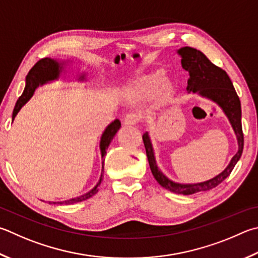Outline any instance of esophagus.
<instances>
[{
	"label": "esophagus",
	"instance_id": "obj_1",
	"mask_svg": "<svg viewBox=\"0 0 258 258\" xmlns=\"http://www.w3.org/2000/svg\"><path fill=\"white\" fill-rule=\"evenodd\" d=\"M140 118H141V116H140V115L131 113V114H127L124 117L123 124L124 125H135V124L139 123Z\"/></svg>",
	"mask_w": 258,
	"mask_h": 258
}]
</instances>
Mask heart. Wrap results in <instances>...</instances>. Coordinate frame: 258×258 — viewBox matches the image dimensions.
Returning a JSON list of instances; mask_svg holds the SVG:
<instances>
[{"label":"heart","instance_id":"b5f03b06","mask_svg":"<svg viewBox=\"0 0 258 258\" xmlns=\"http://www.w3.org/2000/svg\"><path fill=\"white\" fill-rule=\"evenodd\" d=\"M167 77L161 71L147 74L138 79L131 88V93L141 99H148L167 87Z\"/></svg>","mask_w":258,"mask_h":258}]
</instances>
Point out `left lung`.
<instances>
[{"mask_svg":"<svg viewBox=\"0 0 258 258\" xmlns=\"http://www.w3.org/2000/svg\"><path fill=\"white\" fill-rule=\"evenodd\" d=\"M178 54L181 57V67L189 73V79L187 81V91L198 92L200 96L209 98L210 100L218 104L223 113L228 117L232 126L238 141V152L233 156L230 163L222 172L212 179L207 181L198 182V184H179L170 180L159 170L156 158L152 148L151 140L149 133L143 134V143L147 151L150 169L152 171L153 177L163 188L172 191L176 194L191 195L199 191H207L217 187L219 184L226 179L231 174L236 163L239 160L243 149V134L241 127V106L237 92L233 88V84L227 72L221 68L214 65L205 56L202 51L191 47H181L178 49Z\"/></svg>","mask_w":258,"mask_h":258,"instance_id":"1","label":"left lung"}]
</instances>
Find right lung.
Returning a JSON list of instances; mask_svg holds the SVG:
<instances>
[{"instance_id": "1", "label": "right lung", "mask_w": 258, "mask_h": 258, "mask_svg": "<svg viewBox=\"0 0 258 258\" xmlns=\"http://www.w3.org/2000/svg\"><path fill=\"white\" fill-rule=\"evenodd\" d=\"M62 64H59L57 60L46 57V58H41L37 62L32 69L28 73V76L26 77V87L25 90H23L22 95L19 97V99L17 100V104L15 106V109H13V114H12V121L15 120L17 114L19 113L23 106H25L28 100L30 99L34 95L35 90L38 86H43V84L47 83L49 81H54L57 80L60 72H62ZM84 76L81 77V80H83ZM120 127V121L119 119H115L114 121L107 126L106 130L104 131V133L101 135V140H100V151H101V158H102V170H101V176L100 179L98 181V184L93 187V188L88 191V193L83 194L81 196H78L76 199H71V200H67L63 201V202H53L54 204H73V203H78V202H82V201H86L88 199H90L91 196L95 195L98 191V186L100 185V182L102 180V177H104V162H105V157H106V150L108 149L109 144L111 142V140L114 139L115 134L117 133V131ZM50 203V202H49Z\"/></svg>"}]
</instances>
